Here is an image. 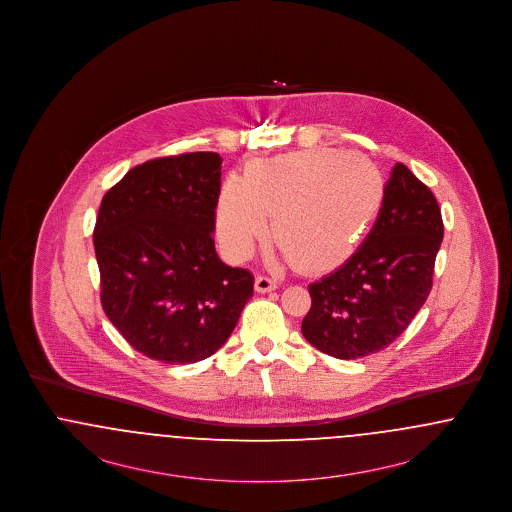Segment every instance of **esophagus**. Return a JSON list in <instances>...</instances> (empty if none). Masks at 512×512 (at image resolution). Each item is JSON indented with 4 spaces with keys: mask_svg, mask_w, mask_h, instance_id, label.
I'll use <instances>...</instances> for the list:
<instances>
[{
    "mask_svg": "<svg viewBox=\"0 0 512 512\" xmlns=\"http://www.w3.org/2000/svg\"><path fill=\"white\" fill-rule=\"evenodd\" d=\"M278 288V282L268 276H257L255 278V290L259 293L274 292Z\"/></svg>",
    "mask_w": 512,
    "mask_h": 512,
    "instance_id": "obj_1",
    "label": "esophagus"
}]
</instances>
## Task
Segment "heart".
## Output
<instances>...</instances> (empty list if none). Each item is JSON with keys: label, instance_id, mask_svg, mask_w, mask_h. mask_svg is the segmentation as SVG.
Here are the masks:
<instances>
[{"label": "heart", "instance_id": "obj_1", "mask_svg": "<svg viewBox=\"0 0 512 512\" xmlns=\"http://www.w3.org/2000/svg\"><path fill=\"white\" fill-rule=\"evenodd\" d=\"M386 199L382 171L359 153L317 147L253 163L230 176L217 201V232L234 259L268 236L305 272L345 263L365 240Z\"/></svg>", "mask_w": 512, "mask_h": 512}]
</instances>
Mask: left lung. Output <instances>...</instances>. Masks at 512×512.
Segmentation results:
<instances>
[{"label": "left lung", "mask_w": 512, "mask_h": 512, "mask_svg": "<svg viewBox=\"0 0 512 512\" xmlns=\"http://www.w3.org/2000/svg\"><path fill=\"white\" fill-rule=\"evenodd\" d=\"M441 240L438 199L397 163L365 242L345 265L309 286L311 309L301 324L305 340L336 359L386 349L432 290Z\"/></svg>", "instance_id": "1"}]
</instances>
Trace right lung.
I'll return each mask as SVG.
<instances>
[{"mask_svg":"<svg viewBox=\"0 0 512 512\" xmlns=\"http://www.w3.org/2000/svg\"><path fill=\"white\" fill-rule=\"evenodd\" d=\"M220 165L213 151L151 159L99 205L103 311L136 351L167 365L211 357L253 295V274L215 251Z\"/></svg>","mask_w":512,"mask_h":512,"instance_id":"1","label":"right lung"}]
</instances>
